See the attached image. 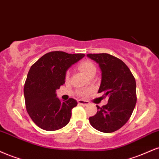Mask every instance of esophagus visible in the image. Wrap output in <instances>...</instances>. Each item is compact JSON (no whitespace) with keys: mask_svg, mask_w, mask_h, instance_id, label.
I'll use <instances>...</instances> for the list:
<instances>
[{"mask_svg":"<svg viewBox=\"0 0 159 159\" xmlns=\"http://www.w3.org/2000/svg\"><path fill=\"white\" fill-rule=\"evenodd\" d=\"M78 104H81V105H83V106H87V105L89 104V101H84V100H78Z\"/></svg>","mask_w":159,"mask_h":159,"instance_id":"obj_1","label":"esophagus"}]
</instances>
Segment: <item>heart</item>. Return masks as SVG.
<instances>
[{
  "mask_svg": "<svg viewBox=\"0 0 159 159\" xmlns=\"http://www.w3.org/2000/svg\"><path fill=\"white\" fill-rule=\"evenodd\" d=\"M78 67L82 72H84V73L87 75L89 77L92 75L95 74V72H96V67H95V64L91 61L89 60H84L81 61L78 64ZM65 78L66 79H68L69 78V72H66Z\"/></svg>",
  "mask_w": 159,
  "mask_h": 159,
  "instance_id": "obj_1",
  "label": "heart"
}]
</instances>
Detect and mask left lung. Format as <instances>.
I'll return each mask as SVG.
<instances>
[{
  "mask_svg": "<svg viewBox=\"0 0 159 159\" xmlns=\"http://www.w3.org/2000/svg\"><path fill=\"white\" fill-rule=\"evenodd\" d=\"M96 61L101 70L98 93L109 97L107 104L100 107L89 117V123L97 130L110 133L127 123L136 104V83L132 72L121 59L107 53L87 54Z\"/></svg>",
  "mask_w": 159,
  "mask_h": 159,
  "instance_id": "left-lung-1",
  "label": "left lung"
}]
</instances>
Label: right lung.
Wrapping results in <instances>:
<instances>
[{
  "label": "right lung",
  "instance_id": "add662e5",
  "mask_svg": "<svg viewBox=\"0 0 159 159\" xmlns=\"http://www.w3.org/2000/svg\"><path fill=\"white\" fill-rule=\"evenodd\" d=\"M84 55L49 52L32 65L24 93L26 111L38 127L54 131L70 122L72 108L77 106L78 102L73 98L63 102L57 98L55 92L65 83L69 67Z\"/></svg>",
  "mask_w": 159,
  "mask_h": 159
}]
</instances>
